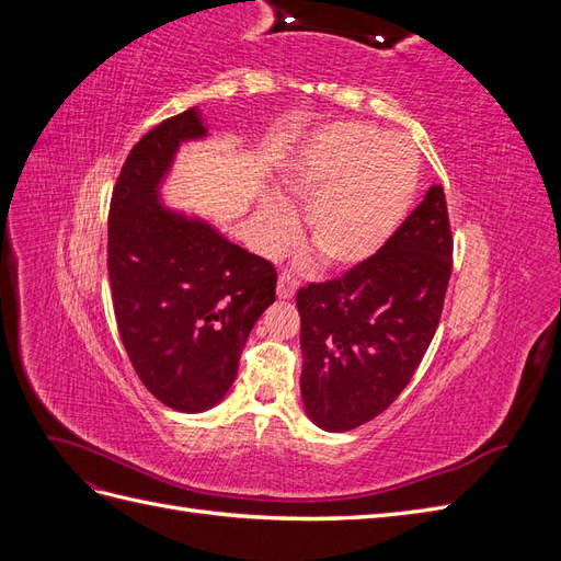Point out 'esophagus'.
I'll return each instance as SVG.
<instances>
[{
    "mask_svg": "<svg viewBox=\"0 0 561 561\" xmlns=\"http://www.w3.org/2000/svg\"><path fill=\"white\" fill-rule=\"evenodd\" d=\"M299 287V280L295 274H290V271H283V274L278 276V285H276V293L280 299H293L295 293Z\"/></svg>",
    "mask_w": 561,
    "mask_h": 561,
    "instance_id": "34e87169",
    "label": "esophagus"
}]
</instances>
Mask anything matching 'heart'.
Segmentation results:
<instances>
[{"label": "heart", "instance_id": "1", "mask_svg": "<svg viewBox=\"0 0 561 561\" xmlns=\"http://www.w3.org/2000/svg\"><path fill=\"white\" fill-rule=\"evenodd\" d=\"M419 184V154L400 133L344 122L318 133L283 178V192L307 203V239L328 266L348 268L377 254L404 219ZM264 250L290 245L297 219L287 203H260Z\"/></svg>", "mask_w": 561, "mask_h": 561}]
</instances>
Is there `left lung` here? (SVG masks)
Returning <instances> with one entry per match:
<instances>
[{
    "mask_svg": "<svg viewBox=\"0 0 561 561\" xmlns=\"http://www.w3.org/2000/svg\"><path fill=\"white\" fill-rule=\"evenodd\" d=\"M451 254L445 190L433 184L377 254L297 293L301 398L320 428H358L410 383L443 316Z\"/></svg>",
    "mask_w": 561,
    "mask_h": 561,
    "instance_id": "left-lung-1",
    "label": "left lung"
}]
</instances>
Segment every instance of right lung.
I'll return each instance as SVG.
<instances>
[{"mask_svg":"<svg viewBox=\"0 0 561 561\" xmlns=\"http://www.w3.org/2000/svg\"><path fill=\"white\" fill-rule=\"evenodd\" d=\"M203 135L196 107L142 135L118 173L107 222L118 336L145 388L178 412H203L227 396L278 278L268 260L159 203L180 142Z\"/></svg>","mask_w":561,"mask_h":561,"instance_id":"1","label":"right lung"}]
</instances>
